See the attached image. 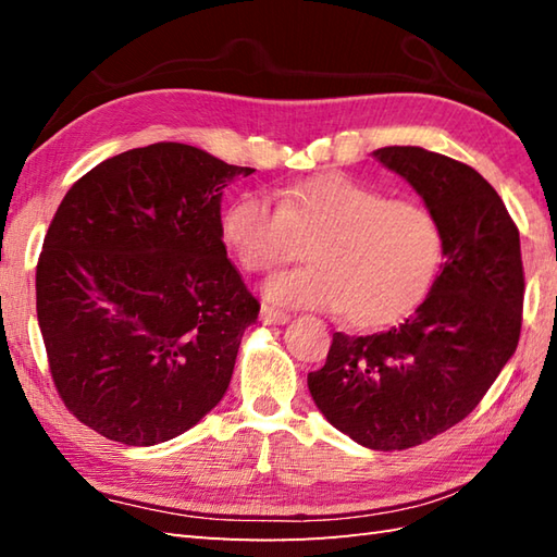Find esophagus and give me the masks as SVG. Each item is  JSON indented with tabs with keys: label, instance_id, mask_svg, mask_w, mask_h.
Here are the masks:
<instances>
[{
	"label": "esophagus",
	"instance_id": "1",
	"mask_svg": "<svg viewBox=\"0 0 557 557\" xmlns=\"http://www.w3.org/2000/svg\"><path fill=\"white\" fill-rule=\"evenodd\" d=\"M260 321H263L265 325H282V323L289 321V315L285 311L275 309V306H268L265 304L263 309H260Z\"/></svg>",
	"mask_w": 557,
	"mask_h": 557
}]
</instances>
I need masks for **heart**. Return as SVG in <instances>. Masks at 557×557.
I'll return each instance as SVG.
<instances>
[{"mask_svg":"<svg viewBox=\"0 0 557 557\" xmlns=\"http://www.w3.org/2000/svg\"><path fill=\"white\" fill-rule=\"evenodd\" d=\"M222 236L239 265L263 272L301 253L311 263L270 277L265 297L282 306L342 311L357 325H381L411 309L435 277L445 236L433 212L395 200L349 174H323L251 191L224 212Z\"/></svg>","mask_w":557,"mask_h":557,"instance_id":"heart-1","label":"heart"}]
</instances>
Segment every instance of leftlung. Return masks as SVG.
<instances>
[{"mask_svg":"<svg viewBox=\"0 0 557 557\" xmlns=\"http://www.w3.org/2000/svg\"><path fill=\"white\" fill-rule=\"evenodd\" d=\"M373 158L405 176L441 222L445 263L399 325L335 333L309 389L337 431L389 453L453 429L488 393L517 349L524 268L517 224L474 168L417 146Z\"/></svg>","mask_w":557,"mask_h":557,"instance_id":"obj_1","label":"left lung"}]
</instances>
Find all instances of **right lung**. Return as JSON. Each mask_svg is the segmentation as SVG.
I'll return each mask as SVG.
<instances>
[{
  "instance_id": "obj_1",
  "label": "right lung",
  "mask_w": 557,
  "mask_h": 557,
  "mask_svg": "<svg viewBox=\"0 0 557 557\" xmlns=\"http://www.w3.org/2000/svg\"><path fill=\"white\" fill-rule=\"evenodd\" d=\"M251 172L152 144L100 162L59 203L35 299L57 393L88 429L158 445L227 393L260 304L227 258L220 200Z\"/></svg>"
}]
</instances>
